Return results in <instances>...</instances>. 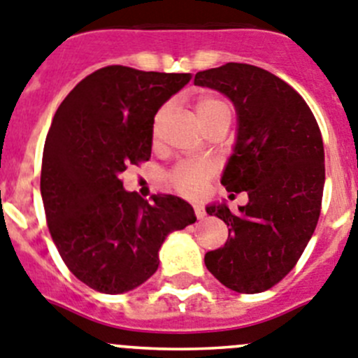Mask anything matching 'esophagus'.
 Listing matches in <instances>:
<instances>
[{"label":"esophagus","mask_w":358,"mask_h":358,"mask_svg":"<svg viewBox=\"0 0 358 358\" xmlns=\"http://www.w3.org/2000/svg\"><path fill=\"white\" fill-rule=\"evenodd\" d=\"M194 213H196V217H198L199 220L205 219V215H206L205 208H203V206H199V205H196V206H194Z\"/></svg>","instance_id":"34e87169"}]
</instances>
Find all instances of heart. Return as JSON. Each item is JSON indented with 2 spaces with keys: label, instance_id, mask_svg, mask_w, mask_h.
Returning <instances> with one entry per match:
<instances>
[{
  "label": "heart",
  "instance_id": "obj_1",
  "mask_svg": "<svg viewBox=\"0 0 358 358\" xmlns=\"http://www.w3.org/2000/svg\"><path fill=\"white\" fill-rule=\"evenodd\" d=\"M196 115H198L199 122L203 127H208L210 123L215 120L222 118V116H229V109L224 102L215 96H201L196 100ZM162 111L157 115L155 125H153V136L157 138V130H159V122L162 118ZM212 176V168L206 164H194L185 162L176 166L169 175V182L183 196H196L205 185L206 180Z\"/></svg>",
  "mask_w": 358,
  "mask_h": 358
}]
</instances>
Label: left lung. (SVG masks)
<instances>
[{"label":"left lung","mask_w":358,"mask_h":358,"mask_svg":"<svg viewBox=\"0 0 358 358\" xmlns=\"http://www.w3.org/2000/svg\"><path fill=\"white\" fill-rule=\"evenodd\" d=\"M194 85L235 103L238 134L220 183L245 190L249 203L233 213L206 206L228 224V242L205 255L226 288L262 293L285 279L315 233L325 185V152L315 115L282 79L247 63L196 73Z\"/></svg>","instance_id":"1"}]
</instances>
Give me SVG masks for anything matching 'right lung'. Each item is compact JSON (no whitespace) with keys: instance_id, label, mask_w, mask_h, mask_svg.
Segmentation results:
<instances>
[{"instance_id":"add662e5","label":"right lung","mask_w":358,"mask_h":358,"mask_svg":"<svg viewBox=\"0 0 358 358\" xmlns=\"http://www.w3.org/2000/svg\"><path fill=\"white\" fill-rule=\"evenodd\" d=\"M190 73L109 65L83 79L59 103L42 157L45 219L70 272L100 293L138 288L159 268L166 236L196 222L171 194L152 201L127 192V166L152 155L153 118Z\"/></svg>"}]
</instances>
